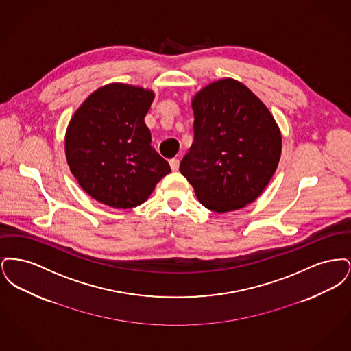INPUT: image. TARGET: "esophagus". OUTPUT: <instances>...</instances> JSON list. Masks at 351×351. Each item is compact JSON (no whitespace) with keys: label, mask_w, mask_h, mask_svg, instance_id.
Returning a JSON list of instances; mask_svg holds the SVG:
<instances>
[{"label":"esophagus","mask_w":351,"mask_h":351,"mask_svg":"<svg viewBox=\"0 0 351 351\" xmlns=\"http://www.w3.org/2000/svg\"><path fill=\"white\" fill-rule=\"evenodd\" d=\"M169 166H171V169H172V171H178V169H179V166H180L179 159H176V158L171 159V160H169Z\"/></svg>","instance_id":"34e87169"}]
</instances>
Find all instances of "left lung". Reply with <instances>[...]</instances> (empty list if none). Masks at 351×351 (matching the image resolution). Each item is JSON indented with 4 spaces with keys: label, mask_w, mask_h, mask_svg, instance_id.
I'll use <instances>...</instances> for the list:
<instances>
[{
    "label": "left lung",
    "mask_w": 351,
    "mask_h": 351,
    "mask_svg": "<svg viewBox=\"0 0 351 351\" xmlns=\"http://www.w3.org/2000/svg\"><path fill=\"white\" fill-rule=\"evenodd\" d=\"M195 139L180 172L209 210L226 213L256 200L275 173L282 134L267 106L234 79L192 100Z\"/></svg>",
    "instance_id": "left-lung-1"
}]
</instances>
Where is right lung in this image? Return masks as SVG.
<instances>
[{
  "label": "right lung",
  "mask_w": 351,
  "mask_h": 351,
  "mask_svg": "<svg viewBox=\"0 0 351 351\" xmlns=\"http://www.w3.org/2000/svg\"><path fill=\"white\" fill-rule=\"evenodd\" d=\"M154 92L128 84H108L75 112L66 133L72 175L95 200L129 209L147 200L171 172L151 146L145 117Z\"/></svg>",
  "instance_id": "right-lung-1"
}]
</instances>
